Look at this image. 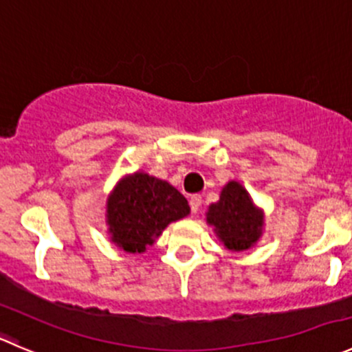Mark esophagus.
<instances>
[{"mask_svg": "<svg viewBox=\"0 0 352 352\" xmlns=\"http://www.w3.org/2000/svg\"><path fill=\"white\" fill-rule=\"evenodd\" d=\"M190 207H191V212H193V214H198V210H200V207H201L200 195H193V197L190 198Z\"/></svg>", "mask_w": 352, "mask_h": 352, "instance_id": "34e87169", "label": "esophagus"}]
</instances>
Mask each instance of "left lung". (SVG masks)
<instances>
[{"label": "left lung", "instance_id": "obj_1", "mask_svg": "<svg viewBox=\"0 0 352 352\" xmlns=\"http://www.w3.org/2000/svg\"><path fill=\"white\" fill-rule=\"evenodd\" d=\"M207 224L229 252H246L260 241L265 228L263 208L238 181H229L221 191L219 201L207 208Z\"/></svg>", "mask_w": 352, "mask_h": 352}]
</instances>
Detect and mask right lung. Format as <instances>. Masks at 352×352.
I'll use <instances>...</instances> for the list:
<instances>
[{
	"instance_id": "right-lung-1",
	"label": "right lung",
	"mask_w": 352,
	"mask_h": 352,
	"mask_svg": "<svg viewBox=\"0 0 352 352\" xmlns=\"http://www.w3.org/2000/svg\"><path fill=\"white\" fill-rule=\"evenodd\" d=\"M188 214V200L173 184L145 171H135L121 177L107 197V234L120 250L140 255L171 222Z\"/></svg>"
}]
</instances>
